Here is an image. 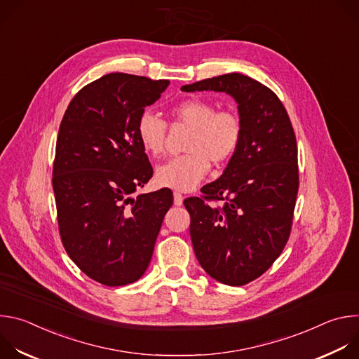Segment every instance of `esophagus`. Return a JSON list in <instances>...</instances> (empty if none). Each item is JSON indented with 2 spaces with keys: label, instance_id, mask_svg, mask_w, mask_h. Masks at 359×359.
<instances>
[{
  "label": "esophagus",
  "instance_id": "esophagus-1",
  "mask_svg": "<svg viewBox=\"0 0 359 359\" xmlns=\"http://www.w3.org/2000/svg\"><path fill=\"white\" fill-rule=\"evenodd\" d=\"M173 201H175V206H182L183 204V196L179 191L173 193Z\"/></svg>",
  "mask_w": 359,
  "mask_h": 359
}]
</instances>
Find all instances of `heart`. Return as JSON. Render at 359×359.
<instances>
[{
  "instance_id": "1",
  "label": "heart",
  "mask_w": 359,
  "mask_h": 359,
  "mask_svg": "<svg viewBox=\"0 0 359 359\" xmlns=\"http://www.w3.org/2000/svg\"><path fill=\"white\" fill-rule=\"evenodd\" d=\"M170 114L176 123L190 129L184 143L187 153L158 166L155 180L163 187L189 191L208 175L210 162L222 165L234 155L241 139V121L231 111H217L212 100L203 97L184 99ZM166 130L168 123L158 114L150 109L140 114L136 133L149 155L163 151Z\"/></svg>"
}]
</instances>
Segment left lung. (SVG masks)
Listing matches in <instances>:
<instances>
[{
  "label": "left lung",
  "mask_w": 359,
  "mask_h": 359,
  "mask_svg": "<svg viewBox=\"0 0 359 359\" xmlns=\"http://www.w3.org/2000/svg\"><path fill=\"white\" fill-rule=\"evenodd\" d=\"M183 92H226L237 102L241 139L223 175L184 200L194 254L212 278L238 287L263 273L290 237L298 193L297 140L288 114L266 85L238 72ZM208 199H223L222 208Z\"/></svg>",
  "instance_id": "8db88e82"
}]
</instances>
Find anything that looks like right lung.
I'll list each match as a JSON object with an SVG mask.
<instances>
[{"mask_svg": "<svg viewBox=\"0 0 359 359\" xmlns=\"http://www.w3.org/2000/svg\"><path fill=\"white\" fill-rule=\"evenodd\" d=\"M168 86L108 74L83 86L62 118L53 170L60 234L71 260L100 284L144 274L173 203L169 189L132 197L153 175L137 119Z\"/></svg>", "mask_w": 359, "mask_h": 359, "instance_id": "obj_1", "label": "right lung"}]
</instances>
